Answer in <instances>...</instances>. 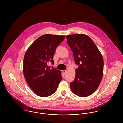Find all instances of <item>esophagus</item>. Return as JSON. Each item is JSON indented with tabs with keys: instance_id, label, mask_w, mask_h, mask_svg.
Segmentation results:
<instances>
[{
	"instance_id": "obj_1",
	"label": "esophagus",
	"mask_w": 123,
	"mask_h": 123,
	"mask_svg": "<svg viewBox=\"0 0 123 123\" xmlns=\"http://www.w3.org/2000/svg\"><path fill=\"white\" fill-rule=\"evenodd\" d=\"M62 73H63V74H64V75H65V74L66 73V70H62Z\"/></svg>"
}]
</instances>
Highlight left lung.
<instances>
[{"label": "left lung", "instance_id": "8db88e82", "mask_svg": "<svg viewBox=\"0 0 123 123\" xmlns=\"http://www.w3.org/2000/svg\"><path fill=\"white\" fill-rule=\"evenodd\" d=\"M67 43L73 54L75 62L79 65L70 89L76 95L86 97L98 88L103 74L104 61L101 53L88 35H67Z\"/></svg>", "mask_w": 123, "mask_h": 123}]
</instances>
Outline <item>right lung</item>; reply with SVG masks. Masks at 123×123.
Wrapping results in <instances>:
<instances>
[{
    "instance_id": "add662e5",
    "label": "right lung",
    "mask_w": 123,
    "mask_h": 123,
    "mask_svg": "<svg viewBox=\"0 0 123 123\" xmlns=\"http://www.w3.org/2000/svg\"><path fill=\"white\" fill-rule=\"evenodd\" d=\"M64 36L46 34L37 38L27 50L23 61L24 77L37 95L46 97L56 90L62 78L61 71L47 65Z\"/></svg>"
}]
</instances>
